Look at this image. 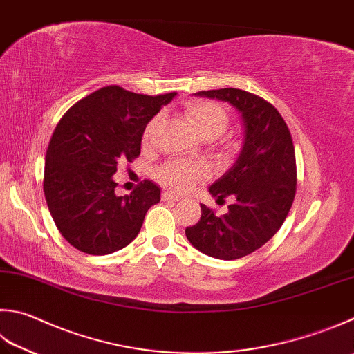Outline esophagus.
Masks as SVG:
<instances>
[{"mask_svg": "<svg viewBox=\"0 0 354 354\" xmlns=\"http://www.w3.org/2000/svg\"><path fill=\"white\" fill-rule=\"evenodd\" d=\"M162 198L165 200V202H166V200H172V202H178V200L182 198V197L177 196L176 192H172V191H163Z\"/></svg>", "mask_w": 354, "mask_h": 354, "instance_id": "obj_1", "label": "esophagus"}]
</instances>
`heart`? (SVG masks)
Returning <instances> with one entry per match:
<instances>
[{"label": "heart", "mask_w": 354, "mask_h": 354, "mask_svg": "<svg viewBox=\"0 0 354 354\" xmlns=\"http://www.w3.org/2000/svg\"><path fill=\"white\" fill-rule=\"evenodd\" d=\"M185 115L191 123L192 129L203 140H214L226 131L230 124V114L222 104L209 100H196L191 102L185 109ZM160 124V117L156 115L149 120L143 131V145L149 146L154 138ZM223 148L231 151L236 148V142L231 138H225ZM157 177L163 185L178 191H189L194 186L208 177V171L202 166L186 162V160H171V162L160 166Z\"/></svg>", "instance_id": "1"}]
</instances>
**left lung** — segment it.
<instances>
[{
	"label": "left lung",
	"mask_w": 354,
	"mask_h": 354,
	"mask_svg": "<svg viewBox=\"0 0 354 354\" xmlns=\"http://www.w3.org/2000/svg\"><path fill=\"white\" fill-rule=\"evenodd\" d=\"M197 95L236 106L245 123V143L232 168L209 188L217 200L232 196L236 202L223 216L200 205L202 217L185 234L203 254L234 260L263 246L288 216L297 183L295 145L281 112L262 97L234 88Z\"/></svg>",
	"instance_id": "1"
}]
</instances>
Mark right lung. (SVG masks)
Returning <instances> with one entry per match:
<instances>
[{"label":"right lung","instance_id":"obj_1","mask_svg":"<svg viewBox=\"0 0 354 354\" xmlns=\"http://www.w3.org/2000/svg\"><path fill=\"white\" fill-rule=\"evenodd\" d=\"M174 97L106 86L59 120L46 154L43 189L53 222L73 248L104 256L137 237L146 212L160 202V188L143 180L118 197L112 176L120 162L140 156L146 124Z\"/></svg>","mask_w":354,"mask_h":354}]
</instances>
